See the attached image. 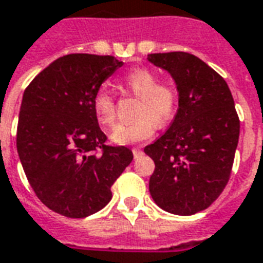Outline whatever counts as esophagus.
<instances>
[{
  "instance_id": "1",
  "label": "esophagus",
  "mask_w": 263,
  "mask_h": 263,
  "mask_svg": "<svg viewBox=\"0 0 263 263\" xmlns=\"http://www.w3.org/2000/svg\"><path fill=\"white\" fill-rule=\"evenodd\" d=\"M132 153H134V156L138 157V156H141L143 152H142L141 147H134V149H132Z\"/></svg>"
}]
</instances>
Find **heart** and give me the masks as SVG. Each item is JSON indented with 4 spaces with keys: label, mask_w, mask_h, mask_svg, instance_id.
<instances>
[{
    "label": "heart",
    "mask_w": 263,
    "mask_h": 263,
    "mask_svg": "<svg viewBox=\"0 0 263 263\" xmlns=\"http://www.w3.org/2000/svg\"><path fill=\"white\" fill-rule=\"evenodd\" d=\"M122 85L139 97L138 120L129 124H120L111 132L112 142L118 145H131L146 141L155 134L156 122L166 125L176 116L180 92L171 81H159L157 72L149 68H135L125 73ZM93 111L99 124L112 128L117 122L116 99L106 89H100L93 97Z\"/></svg>",
    "instance_id": "b5f03b06"
}]
</instances>
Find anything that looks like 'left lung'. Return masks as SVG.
Wrapping results in <instances>:
<instances>
[{"label": "left lung", "instance_id": "1", "mask_svg": "<svg viewBox=\"0 0 263 263\" xmlns=\"http://www.w3.org/2000/svg\"><path fill=\"white\" fill-rule=\"evenodd\" d=\"M170 72L180 103L170 128L145 147L155 161L149 180L153 201L174 215L205 211L230 180L240 118L223 78L190 52L149 54Z\"/></svg>", "mask_w": 263, "mask_h": 263}]
</instances>
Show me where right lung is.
I'll return each mask as SVG.
<instances>
[{
  "label": "right lung",
  "mask_w": 263,
  "mask_h": 263,
  "mask_svg": "<svg viewBox=\"0 0 263 263\" xmlns=\"http://www.w3.org/2000/svg\"><path fill=\"white\" fill-rule=\"evenodd\" d=\"M121 65L111 55L68 54L25 89L17 155L36 196L55 213L81 219L103 209L134 159L128 147L106 145L93 111L95 95Z\"/></svg>",
  "instance_id": "add662e5"
}]
</instances>
